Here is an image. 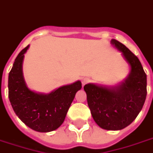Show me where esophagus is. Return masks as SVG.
Listing matches in <instances>:
<instances>
[{
	"label": "esophagus",
	"instance_id": "obj_1",
	"mask_svg": "<svg viewBox=\"0 0 153 153\" xmlns=\"http://www.w3.org/2000/svg\"><path fill=\"white\" fill-rule=\"evenodd\" d=\"M89 82V79H88V78H82V85H85L87 82Z\"/></svg>",
	"mask_w": 153,
	"mask_h": 153
}]
</instances>
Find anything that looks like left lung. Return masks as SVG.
Listing matches in <instances>:
<instances>
[{
  "label": "left lung",
  "mask_w": 153,
  "mask_h": 153,
  "mask_svg": "<svg viewBox=\"0 0 153 153\" xmlns=\"http://www.w3.org/2000/svg\"><path fill=\"white\" fill-rule=\"evenodd\" d=\"M110 43L122 53L130 65V73L114 87L88 83L83 89L95 123L105 130L118 131L130 125L143 108L147 96V75L140 60L125 45L114 39Z\"/></svg>",
  "instance_id": "obj_1"
}]
</instances>
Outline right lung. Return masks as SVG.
I'll list each match as a JSON object with an SVG mask.
<instances>
[{"label": "right lung", "instance_id": "obj_1", "mask_svg": "<svg viewBox=\"0 0 153 153\" xmlns=\"http://www.w3.org/2000/svg\"><path fill=\"white\" fill-rule=\"evenodd\" d=\"M29 46L19 53L9 74V99L14 113L25 125L38 132H49L63 123L75 94L82 88V83L78 80L48 94L30 90L22 72L24 54Z\"/></svg>", "mask_w": 153, "mask_h": 153}]
</instances>
